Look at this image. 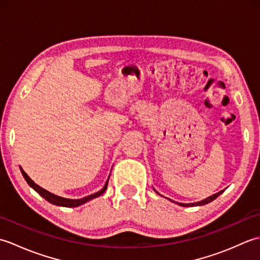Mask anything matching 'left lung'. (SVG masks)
Masks as SVG:
<instances>
[{"label":"left lung","instance_id":"1","mask_svg":"<svg viewBox=\"0 0 260 260\" xmlns=\"http://www.w3.org/2000/svg\"><path fill=\"white\" fill-rule=\"evenodd\" d=\"M222 192H223V190H222V191H220V192H218V193H215V194H213V196H211V197H209V198H207V199H204V200H202V201L194 202V203H179V202H175V201H173V202L178 203L179 206H181V207H197V206H204V204H208V203H210L211 201H213L214 199H217L220 194H221ZM156 193H157V192H156ZM157 194H159V193H157ZM171 201H172V200H171Z\"/></svg>","mask_w":260,"mask_h":260}]
</instances>
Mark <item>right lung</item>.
Masks as SVG:
<instances>
[{
	"label": "right lung",
	"instance_id": "right-lung-1",
	"mask_svg": "<svg viewBox=\"0 0 260 260\" xmlns=\"http://www.w3.org/2000/svg\"><path fill=\"white\" fill-rule=\"evenodd\" d=\"M21 172H22V175H23V178L25 179V181L27 182V184H29L33 190H36L42 198H45L48 202H50V203L54 204V206L66 207V208L79 207V206H81V204H84V203H86V202H88V201L92 200V199H95V198H97V197H99V196H102L103 193H104L105 191H106L107 184H108V180H107L106 183H105L104 187H103V189H102L101 191L93 193V194H91V196H88V197H85V198H82V199H75V200H74V199H66V198H62V197H59V196L53 194V193L49 192V191L43 189V187H41V186H39L38 184H36L35 182H33V181L29 178V175H27L22 169H21ZM108 179H109V178H108Z\"/></svg>",
	"mask_w": 260,
	"mask_h": 260
}]
</instances>
